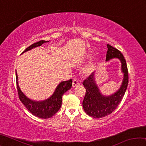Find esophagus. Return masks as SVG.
I'll use <instances>...</instances> for the list:
<instances>
[{
  "instance_id": "34e87169",
  "label": "esophagus",
  "mask_w": 146,
  "mask_h": 146,
  "mask_svg": "<svg viewBox=\"0 0 146 146\" xmlns=\"http://www.w3.org/2000/svg\"><path fill=\"white\" fill-rule=\"evenodd\" d=\"M80 85V82H78V81L77 80H73V84H72V86H73V87H76V86H79Z\"/></svg>"
}]
</instances>
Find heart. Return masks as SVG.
I'll list each match as a JSON object with an SVG mask.
<instances>
[{
    "instance_id": "heart-1",
    "label": "heart",
    "mask_w": 146,
    "mask_h": 146,
    "mask_svg": "<svg viewBox=\"0 0 146 146\" xmlns=\"http://www.w3.org/2000/svg\"><path fill=\"white\" fill-rule=\"evenodd\" d=\"M95 68V63L90 62L86 67L84 69V73L86 74H89L92 72Z\"/></svg>"
}]
</instances>
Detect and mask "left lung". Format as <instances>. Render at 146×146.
Segmentation results:
<instances>
[{
	"label": "left lung",
	"mask_w": 146,
	"mask_h": 146,
	"mask_svg": "<svg viewBox=\"0 0 146 146\" xmlns=\"http://www.w3.org/2000/svg\"><path fill=\"white\" fill-rule=\"evenodd\" d=\"M108 51L106 60L118 58L122 64L123 78L120 88L117 92L110 96H104L100 93L95 83V74L91 73L83 82L86 93L84 98L82 106L86 114L93 118H99L106 117L115 111L122 101L128 85V70L126 61L122 53L117 48L108 44Z\"/></svg>",
	"instance_id": "8db88e82"
}]
</instances>
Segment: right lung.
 Segmentation results:
<instances>
[{
    "label": "right lung",
    "instance_id": "obj_1",
    "mask_svg": "<svg viewBox=\"0 0 146 146\" xmlns=\"http://www.w3.org/2000/svg\"><path fill=\"white\" fill-rule=\"evenodd\" d=\"M49 41L40 40L29 46L24 50L23 53L27 51L30 50L36 47L40 46L43 43L48 42ZM16 82L20 100L26 106L28 111L32 115L40 118H48L55 115L60 110L62 105V97L64 93L68 91L72 86V80L70 79L67 81L61 82L56 87L55 92L50 97L43 101H33L28 98L22 92L18 84V76L16 71Z\"/></svg>",
    "mask_w": 146,
    "mask_h": 146
}]
</instances>
